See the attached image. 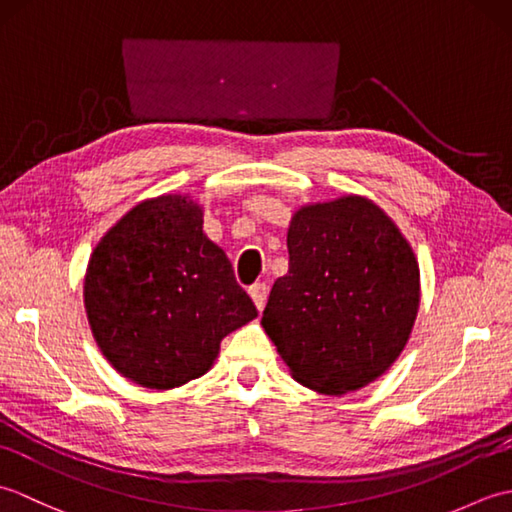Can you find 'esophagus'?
<instances>
[{
	"mask_svg": "<svg viewBox=\"0 0 512 512\" xmlns=\"http://www.w3.org/2000/svg\"><path fill=\"white\" fill-rule=\"evenodd\" d=\"M248 292H250V297H253V301H255V306L259 308V310H264V306H266V299H268V286L266 284H262V281H259V284H253L248 288Z\"/></svg>",
	"mask_w": 512,
	"mask_h": 512,
	"instance_id": "esophagus-1",
	"label": "esophagus"
}]
</instances>
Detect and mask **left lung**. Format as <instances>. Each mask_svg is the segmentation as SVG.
<instances>
[{"label":"left lung","instance_id":"8db88e82","mask_svg":"<svg viewBox=\"0 0 512 512\" xmlns=\"http://www.w3.org/2000/svg\"><path fill=\"white\" fill-rule=\"evenodd\" d=\"M288 273L262 325L301 385L347 394L396 361L420 303L407 239L374 202L303 206L288 228Z\"/></svg>","mask_w":512,"mask_h":512}]
</instances>
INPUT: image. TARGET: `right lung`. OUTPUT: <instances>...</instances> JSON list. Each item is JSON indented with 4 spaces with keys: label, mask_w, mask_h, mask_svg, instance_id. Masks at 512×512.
<instances>
[{
    "label": "right lung",
    "mask_w": 512,
    "mask_h": 512,
    "mask_svg": "<svg viewBox=\"0 0 512 512\" xmlns=\"http://www.w3.org/2000/svg\"><path fill=\"white\" fill-rule=\"evenodd\" d=\"M94 339L116 372L149 389L202 376L228 332L257 317L202 209L182 195L134 206L94 248L85 275Z\"/></svg>",
    "instance_id": "right-lung-1"
}]
</instances>
